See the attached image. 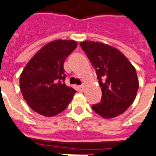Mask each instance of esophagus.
<instances>
[{"label":"esophagus","mask_w":156,"mask_h":156,"mask_svg":"<svg viewBox=\"0 0 156 156\" xmlns=\"http://www.w3.org/2000/svg\"><path fill=\"white\" fill-rule=\"evenodd\" d=\"M78 90H79L80 92H83V85H80V86H78Z\"/></svg>","instance_id":"obj_1"}]
</instances>
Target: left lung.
I'll return each instance as SVG.
<instances>
[{
  "mask_svg": "<svg viewBox=\"0 0 156 156\" xmlns=\"http://www.w3.org/2000/svg\"><path fill=\"white\" fill-rule=\"evenodd\" d=\"M80 46L97 73L101 102L92 106L104 118L123 113L133 103L139 83L136 69L118 49L101 43L84 41Z\"/></svg>",
  "mask_w": 156,
  "mask_h": 156,
  "instance_id": "left-lung-1",
  "label": "left lung"
}]
</instances>
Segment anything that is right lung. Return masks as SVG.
Wrapping results in <instances>:
<instances>
[{
	"instance_id": "1",
	"label": "right lung",
	"mask_w": 156,
	"mask_h": 156,
	"mask_svg": "<svg viewBox=\"0 0 156 156\" xmlns=\"http://www.w3.org/2000/svg\"><path fill=\"white\" fill-rule=\"evenodd\" d=\"M77 48L74 40L47 44L26 64L20 78L23 98L40 115L54 116L63 112L76 93L66 86L63 63Z\"/></svg>"
}]
</instances>
